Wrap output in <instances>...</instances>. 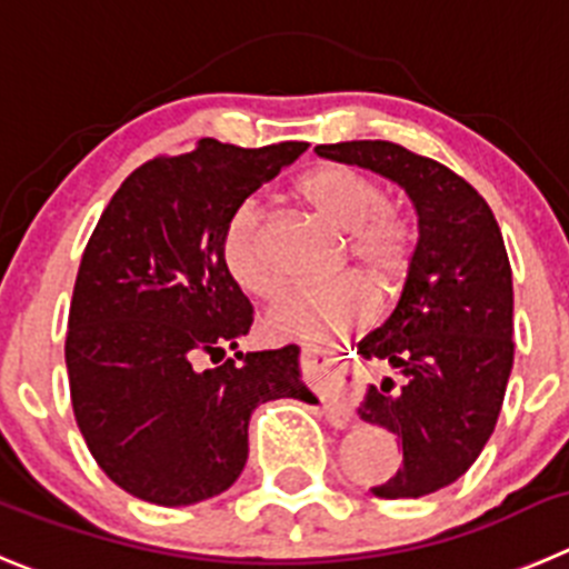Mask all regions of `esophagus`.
<instances>
[{"label":"esophagus","mask_w":569,"mask_h":569,"mask_svg":"<svg viewBox=\"0 0 569 569\" xmlns=\"http://www.w3.org/2000/svg\"><path fill=\"white\" fill-rule=\"evenodd\" d=\"M315 357V348H302V359H306V362H311ZM328 362H337V359H328ZM326 416L333 427H348V423L353 421V405H350L348 398H331L326 405Z\"/></svg>","instance_id":"obj_1"}]
</instances>
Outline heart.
<instances>
[{"mask_svg": "<svg viewBox=\"0 0 569 569\" xmlns=\"http://www.w3.org/2000/svg\"><path fill=\"white\" fill-rule=\"evenodd\" d=\"M297 193L315 207L322 221L342 232L348 252L379 291H392L405 280L416 252V230L405 212L385 204L379 182L348 164H320L297 182ZM224 263L232 280L249 295L269 297L278 289L263 232V210L258 201H243L232 212L224 230ZM370 315V295L359 278H339L328 283L291 286L280 291L263 315V328L274 339L326 342L359 326Z\"/></svg>", "mask_w": 569, "mask_h": 569, "instance_id": "heart-1", "label": "heart"}]
</instances>
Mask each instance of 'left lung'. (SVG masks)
<instances>
[{"instance_id": "1", "label": "left lung", "mask_w": 569, "mask_h": 569, "mask_svg": "<svg viewBox=\"0 0 569 569\" xmlns=\"http://www.w3.org/2000/svg\"><path fill=\"white\" fill-rule=\"evenodd\" d=\"M320 157L359 164L410 196L418 243L392 315L357 345L385 359L405 385L368 387L359 418L390 429L405 463L376 497L401 500L452 486L469 471L506 398L513 368V283L491 207L446 164L387 140L317 146Z\"/></svg>"}]
</instances>
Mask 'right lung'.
Segmentation results:
<instances>
[{"instance_id":"add662e5","label":"right lung","mask_w":569,"mask_h":569,"mask_svg":"<svg viewBox=\"0 0 569 569\" xmlns=\"http://www.w3.org/2000/svg\"><path fill=\"white\" fill-rule=\"evenodd\" d=\"M306 148L199 140L151 159L111 196L83 249L63 348L72 410L100 469L137 500H210L247 466L254 407L317 405L297 345L238 350L252 306L221 249L238 204Z\"/></svg>"}]
</instances>
